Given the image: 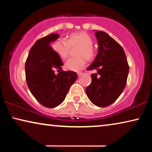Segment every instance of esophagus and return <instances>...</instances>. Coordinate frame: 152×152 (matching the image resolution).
Masks as SVG:
<instances>
[{"mask_svg": "<svg viewBox=\"0 0 152 152\" xmlns=\"http://www.w3.org/2000/svg\"><path fill=\"white\" fill-rule=\"evenodd\" d=\"M77 75H78L79 77H80L82 75V72H77Z\"/></svg>", "mask_w": 152, "mask_h": 152, "instance_id": "34e87169", "label": "esophagus"}]
</instances>
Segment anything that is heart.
<instances>
[{
  "label": "heart",
  "instance_id": "b5f03b06",
  "mask_svg": "<svg viewBox=\"0 0 152 152\" xmlns=\"http://www.w3.org/2000/svg\"><path fill=\"white\" fill-rule=\"evenodd\" d=\"M93 39L90 35L84 32L72 33L66 41L58 39L54 43L53 49L62 59H66L69 56L70 49L79 47L76 53L77 57L68 60L65 64L67 70L78 72L82 70L86 64V60L93 61L96 57L97 51L93 46Z\"/></svg>",
  "mask_w": 152,
  "mask_h": 152
}]
</instances>
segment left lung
<instances>
[{
	"label": "left lung",
	"instance_id": "8db88e82",
	"mask_svg": "<svg viewBox=\"0 0 152 152\" xmlns=\"http://www.w3.org/2000/svg\"><path fill=\"white\" fill-rule=\"evenodd\" d=\"M98 53L87 70H96L91 75L92 82L86 93L91 102L99 107L113 104L123 91L129 70L123 48L102 31L95 32Z\"/></svg>",
	"mask_w": 152,
	"mask_h": 152
}]
</instances>
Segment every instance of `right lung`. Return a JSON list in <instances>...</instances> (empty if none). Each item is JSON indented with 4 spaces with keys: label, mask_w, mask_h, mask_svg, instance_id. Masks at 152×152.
<instances>
[{
    "label": "right lung",
    "mask_w": 152,
    "mask_h": 152,
    "mask_svg": "<svg viewBox=\"0 0 152 152\" xmlns=\"http://www.w3.org/2000/svg\"><path fill=\"white\" fill-rule=\"evenodd\" d=\"M59 37L52 34L37 40L26 61V79L31 93L41 104L57 107L64 100L70 87L77 79L74 71H64L61 57L50 45ZM55 70L58 74L54 72Z\"/></svg>",
    "instance_id": "add662e5"
}]
</instances>
